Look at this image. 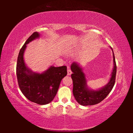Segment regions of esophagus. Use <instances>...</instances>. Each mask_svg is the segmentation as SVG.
<instances>
[{
	"label": "esophagus",
	"mask_w": 133,
	"mask_h": 133,
	"mask_svg": "<svg viewBox=\"0 0 133 133\" xmlns=\"http://www.w3.org/2000/svg\"><path fill=\"white\" fill-rule=\"evenodd\" d=\"M71 74H72V71L71 69H70L69 67H68V69H67V75H70Z\"/></svg>",
	"instance_id": "1"
}]
</instances>
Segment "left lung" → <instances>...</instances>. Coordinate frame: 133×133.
<instances>
[{
    "label": "left lung",
    "mask_w": 133,
    "mask_h": 133,
    "mask_svg": "<svg viewBox=\"0 0 133 133\" xmlns=\"http://www.w3.org/2000/svg\"><path fill=\"white\" fill-rule=\"evenodd\" d=\"M112 49V48L111 47ZM113 53L114 68L112 70L111 77L109 82L106 85L98 90H91L87 86L85 75L82 69L77 63H72L71 66V78L73 82V94L76 101L81 105L89 106L100 103L105 98L114 85L117 72V65L115 56Z\"/></svg>",
    "instance_id": "8db88e82"
}]
</instances>
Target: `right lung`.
<instances>
[{"label":"right lung","mask_w":133,"mask_h":133,"mask_svg":"<svg viewBox=\"0 0 133 133\" xmlns=\"http://www.w3.org/2000/svg\"><path fill=\"white\" fill-rule=\"evenodd\" d=\"M39 37L38 32H34L20 50L16 64V76L19 88L25 97L32 102L43 105L54 99L61 82L67 71L66 66H51L42 74L32 72L27 68L23 59L26 44Z\"/></svg>","instance_id":"add662e5"}]
</instances>
